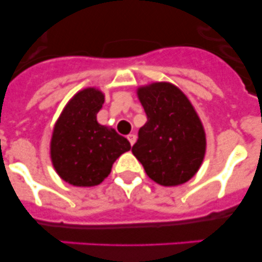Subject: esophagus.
<instances>
[{
    "label": "esophagus",
    "instance_id": "1",
    "mask_svg": "<svg viewBox=\"0 0 262 262\" xmlns=\"http://www.w3.org/2000/svg\"><path fill=\"white\" fill-rule=\"evenodd\" d=\"M127 139H128V142L131 145H134V143L136 142V136L134 135V134H129V135L127 136Z\"/></svg>",
    "mask_w": 262,
    "mask_h": 262
}]
</instances>
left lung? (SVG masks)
<instances>
[{
	"label": "left lung",
	"instance_id": "obj_1",
	"mask_svg": "<svg viewBox=\"0 0 262 262\" xmlns=\"http://www.w3.org/2000/svg\"><path fill=\"white\" fill-rule=\"evenodd\" d=\"M147 123L139 129L133 154L147 176L163 186L187 182L198 172L206 154V134L195 108L170 82L138 89Z\"/></svg>",
	"mask_w": 262,
	"mask_h": 262
}]
</instances>
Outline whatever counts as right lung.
Listing matches in <instances>:
<instances>
[{
  "mask_svg": "<svg viewBox=\"0 0 262 262\" xmlns=\"http://www.w3.org/2000/svg\"><path fill=\"white\" fill-rule=\"evenodd\" d=\"M105 96L96 88L80 90L53 127L51 160L60 178L73 186H96L110 174L115 160L131 149L126 138L97 122Z\"/></svg>",
  "mask_w": 262,
  "mask_h": 262,
  "instance_id": "obj_1",
  "label": "right lung"
}]
</instances>
